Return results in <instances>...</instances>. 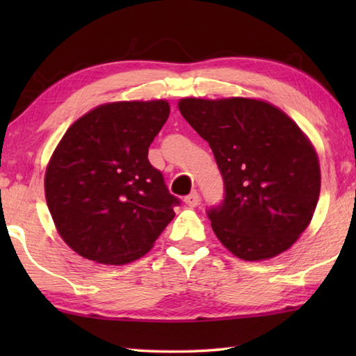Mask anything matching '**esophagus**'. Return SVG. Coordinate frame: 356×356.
I'll return each instance as SVG.
<instances>
[{
    "label": "esophagus",
    "mask_w": 356,
    "mask_h": 356,
    "mask_svg": "<svg viewBox=\"0 0 356 356\" xmlns=\"http://www.w3.org/2000/svg\"><path fill=\"white\" fill-rule=\"evenodd\" d=\"M184 202H185L188 207H196L197 204H200V195H197V191H191L188 196H185Z\"/></svg>",
    "instance_id": "1"
}]
</instances>
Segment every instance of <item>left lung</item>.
<instances>
[{"mask_svg":"<svg viewBox=\"0 0 356 356\" xmlns=\"http://www.w3.org/2000/svg\"><path fill=\"white\" fill-rule=\"evenodd\" d=\"M179 110L209 143L225 182V200L207 210L220 242L243 261L291 248L321 195L317 154L298 125L254 99L190 97Z\"/></svg>","mask_w":356,"mask_h":356,"instance_id":"obj_1","label":"left lung"}]
</instances>
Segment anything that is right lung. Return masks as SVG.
<instances>
[{"label":"right lung","instance_id":"obj_1","mask_svg":"<svg viewBox=\"0 0 356 356\" xmlns=\"http://www.w3.org/2000/svg\"><path fill=\"white\" fill-rule=\"evenodd\" d=\"M168 116L166 100L114 102L84 114L59 141L45 197L59 236L80 256L136 261L174 218L180 201L147 159Z\"/></svg>","mask_w":356,"mask_h":356}]
</instances>
